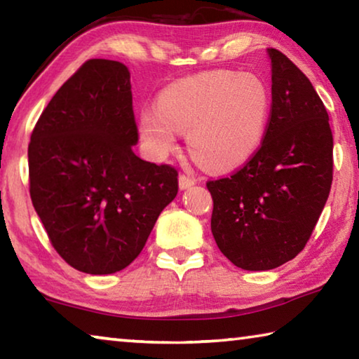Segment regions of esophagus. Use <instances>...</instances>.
I'll return each mask as SVG.
<instances>
[{
	"label": "esophagus",
	"mask_w": 359,
	"mask_h": 359,
	"mask_svg": "<svg viewBox=\"0 0 359 359\" xmlns=\"http://www.w3.org/2000/svg\"><path fill=\"white\" fill-rule=\"evenodd\" d=\"M194 184H196V180L188 177V175H185V174L179 175V188H180V190H188V188H191Z\"/></svg>",
	"instance_id": "esophagus-1"
}]
</instances>
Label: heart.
<instances>
[{
	"label": "heart",
	"mask_w": 359,
	"mask_h": 359,
	"mask_svg": "<svg viewBox=\"0 0 359 359\" xmlns=\"http://www.w3.org/2000/svg\"><path fill=\"white\" fill-rule=\"evenodd\" d=\"M269 112L271 93L263 79L208 71L163 90L156 109L139 115V133L156 158L175 147V131L187 135L188 150L199 165L228 171L258 150Z\"/></svg>",
	"instance_id": "heart-1"
}]
</instances>
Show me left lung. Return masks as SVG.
I'll use <instances>...</instances> for the list:
<instances>
[{"label": "left lung", "mask_w": 359, "mask_h": 359, "mask_svg": "<svg viewBox=\"0 0 359 359\" xmlns=\"http://www.w3.org/2000/svg\"><path fill=\"white\" fill-rule=\"evenodd\" d=\"M272 109L259 150L229 177L208 182L220 252L245 271H269L306 247L330 196L332 133L304 72L267 48Z\"/></svg>", "instance_id": "1"}]
</instances>
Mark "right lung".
Returning <instances> with one entry per match:
<instances>
[{
  "label": "right lung",
  "instance_id": "obj_1",
  "mask_svg": "<svg viewBox=\"0 0 359 359\" xmlns=\"http://www.w3.org/2000/svg\"><path fill=\"white\" fill-rule=\"evenodd\" d=\"M123 63L85 62L60 87L28 145L29 194L52 245L85 274L137 258L179 190L177 171L144 161Z\"/></svg>",
  "mask_w": 359,
  "mask_h": 359
}]
</instances>
